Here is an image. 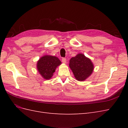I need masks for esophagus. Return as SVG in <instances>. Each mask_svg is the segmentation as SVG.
Listing matches in <instances>:
<instances>
[{"mask_svg":"<svg viewBox=\"0 0 128 128\" xmlns=\"http://www.w3.org/2000/svg\"><path fill=\"white\" fill-rule=\"evenodd\" d=\"M62 61L63 63H66V61H67V59L66 58H62Z\"/></svg>","mask_w":128,"mask_h":128,"instance_id":"1","label":"esophagus"}]
</instances>
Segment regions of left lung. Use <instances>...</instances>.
Masks as SVG:
<instances>
[{
    "instance_id": "left-lung-1",
    "label": "left lung",
    "mask_w": 128,
    "mask_h": 128,
    "mask_svg": "<svg viewBox=\"0 0 128 128\" xmlns=\"http://www.w3.org/2000/svg\"><path fill=\"white\" fill-rule=\"evenodd\" d=\"M69 67L77 80L83 81L89 77L94 70V65L90 59L83 54H78L70 60Z\"/></svg>"
}]
</instances>
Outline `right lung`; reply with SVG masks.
<instances>
[{"label": "right lung", "mask_w": 128, "mask_h": 128, "mask_svg": "<svg viewBox=\"0 0 128 128\" xmlns=\"http://www.w3.org/2000/svg\"><path fill=\"white\" fill-rule=\"evenodd\" d=\"M61 64L60 60L56 56H44L37 62V67L42 77L48 80L51 78L56 68Z\"/></svg>", "instance_id": "right-lung-1"}]
</instances>
